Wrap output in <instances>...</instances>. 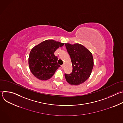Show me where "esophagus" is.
<instances>
[{
    "label": "esophagus",
    "instance_id": "obj_1",
    "mask_svg": "<svg viewBox=\"0 0 123 123\" xmlns=\"http://www.w3.org/2000/svg\"><path fill=\"white\" fill-rule=\"evenodd\" d=\"M61 68H64V64L62 65H61Z\"/></svg>",
    "mask_w": 123,
    "mask_h": 123
}]
</instances>
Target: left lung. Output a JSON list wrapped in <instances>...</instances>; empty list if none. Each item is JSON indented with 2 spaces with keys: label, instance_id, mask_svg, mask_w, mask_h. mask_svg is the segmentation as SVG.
<instances>
[{
  "label": "left lung",
  "instance_id": "obj_1",
  "mask_svg": "<svg viewBox=\"0 0 123 123\" xmlns=\"http://www.w3.org/2000/svg\"><path fill=\"white\" fill-rule=\"evenodd\" d=\"M66 48L71 57L73 71L70 74H65L68 83L79 85L90 77L93 67L92 54L84 46L79 44L66 43Z\"/></svg>",
  "mask_w": 123,
  "mask_h": 123
}]
</instances>
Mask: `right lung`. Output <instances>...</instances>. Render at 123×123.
Listing matches in <instances>:
<instances>
[{
	"mask_svg": "<svg viewBox=\"0 0 123 123\" xmlns=\"http://www.w3.org/2000/svg\"><path fill=\"white\" fill-rule=\"evenodd\" d=\"M64 45L54 40H45L34 47L30 51L29 65L32 74L38 79H50L60 67L55 51Z\"/></svg>",
	"mask_w": 123,
	"mask_h": 123,
	"instance_id": "1",
	"label": "right lung"
}]
</instances>
